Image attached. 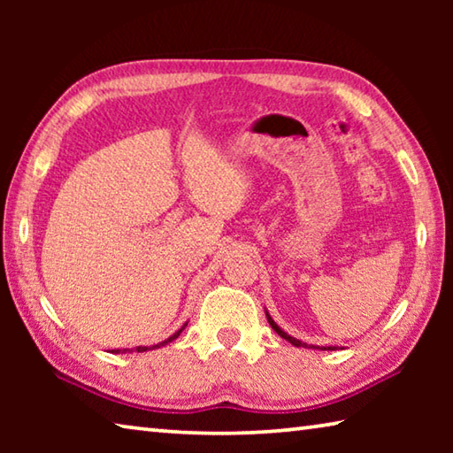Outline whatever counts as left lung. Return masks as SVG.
Returning a JSON list of instances; mask_svg holds the SVG:
<instances>
[{"instance_id":"8db88e82","label":"left lung","mask_w":453,"mask_h":453,"mask_svg":"<svg viewBox=\"0 0 453 453\" xmlns=\"http://www.w3.org/2000/svg\"><path fill=\"white\" fill-rule=\"evenodd\" d=\"M265 318H267V321H270V326L273 327V332L278 334V335H281L283 340H288V342L291 343V346H296V348H308V343H302L300 340H296V337H291V335H288L286 332H283V329H281L278 324H275V321L272 319V316H270V313H267V311H265ZM311 348H316V346H311ZM318 349H335V348L329 346V348H318Z\"/></svg>"}]
</instances>
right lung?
Returning a JSON list of instances; mask_svg holds the SVG:
<instances>
[{"label":"right lung","mask_w":453,"mask_h":453,"mask_svg":"<svg viewBox=\"0 0 453 453\" xmlns=\"http://www.w3.org/2000/svg\"><path fill=\"white\" fill-rule=\"evenodd\" d=\"M183 329H186V326H183L181 329H180V332H175L172 337H170V340H165V342H162V343H157V346H151V348H145V346H137L135 348V351H148V349H156V348H159V346H165V343L167 342H172V340H175V337H178L181 332H183ZM124 351H129V349H124ZM124 351H121V354H124ZM118 354H119V349H118Z\"/></svg>","instance_id":"obj_1"}]
</instances>
